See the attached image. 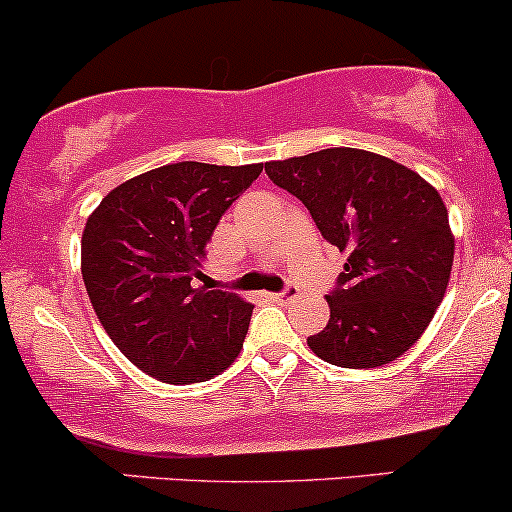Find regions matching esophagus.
Returning <instances> with one entry per match:
<instances>
[{"instance_id":"1","label":"esophagus","mask_w":512,"mask_h":512,"mask_svg":"<svg viewBox=\"0 0 512 512\" xmlns=\"http://www.w3.org/2000/svg\"><path fill=\"white\" fill-rule=\"evenodd\" d=\"M292 297H297V287H295V285H287L285 290L273 292L271 300H275V302H287V300H292Z\"/></svg>"}]
</instances>
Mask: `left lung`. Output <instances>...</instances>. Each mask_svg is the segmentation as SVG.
I'll return each instance as SVG.
<instances>
[{"mask_svg": "<svg viewBox=\"0 0 512 512\" xmlns=\"http://www.w3.org/2000/svg\"><path fill=\"white\" fill-rule=\"evenodd\" d=\"M321 237L348 261L326 295L331 319L307 338L338 367H380L421 338L450 283L455 239L440 193L416 171L353 147L268 162Z\"/></svg>", "mask_w": 512, "mask_h": 512, "instance_id": "obj_1", "label": "left lung"}]
</instances>
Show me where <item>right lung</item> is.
Segmentation results:
<instances>
[{
    "label": "right lung",
    "mask_w": 512,
    "mask_h": 512,
    "mask_svg": "<svg viewBox=\"0 0 512 512\" xmlns=\"http://www.w3.org/2000/svg\"><path fill=\"white\" fill-rule=\"evenodd\" d=\"M263 164H166L113 188L82 234L91 307L120 353L154 380L205 382L234 363L254 304L195 285L205 246Z\"/></svg>",
    "instance_id": "obj_1"
}]
</instances>
